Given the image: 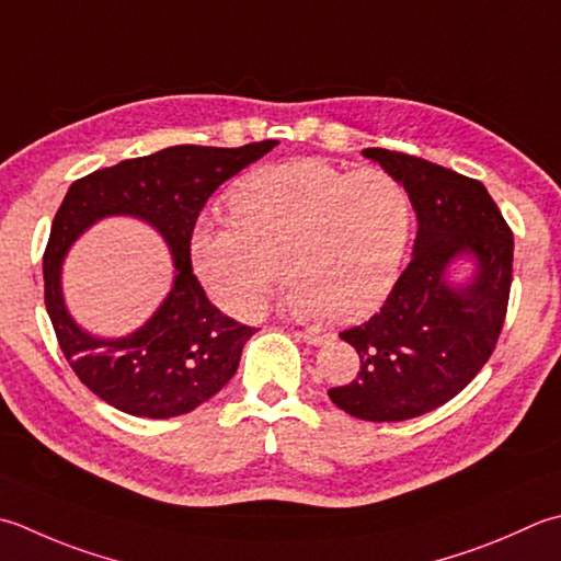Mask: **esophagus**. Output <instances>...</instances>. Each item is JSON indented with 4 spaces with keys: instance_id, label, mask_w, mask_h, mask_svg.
Returning a JSON list of instances; mask_svg holds the SVG:
<instances>
[{
    "instance_id": "obj_1",
    "label": "esophagus",
    "mask_w": 561,
    "mask_h": 561,
    "mask_svg": "<svg viewBox=\"0 0 561 561\" xmlns=\"http://www.w3.org/2000/svg\"><path fill=\"white\" fill-rule=\"evenodd\" d=\"M299 335V340H304L306 345H325L328 340H331V335H325V333H311V331H301V333H296Z\"/></svg>"
}]
</instances>
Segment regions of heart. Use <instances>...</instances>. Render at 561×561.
<instances>
[{
  "instance_id": "heart-1",
  "label": "heart",
  "mask_w": 561,
  "mask_h": 561,
  "mask_svg": "<svg viewBox=\"0 0 561 561\" xmlns=\"http://www.w3.org/2000/svg\"><path fill=\"white\" fill-rule=\"evenodd\" d=\"M228 211V224L194 230L190 252L208 296L238 318L260 313L284 270L291 316L359 321L397 284L413 221L393 174L311 158L252 170Z\"/></svg>"
}]
</instances>
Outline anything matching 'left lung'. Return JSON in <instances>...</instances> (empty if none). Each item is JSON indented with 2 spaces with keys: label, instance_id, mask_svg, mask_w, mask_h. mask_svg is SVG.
<instances>
[{
  "label": "left lung",
  "instance_id": "obj_1",
  "mask_svg": "<svg viewBox=\"0 0 561 561\" xmlns=\"http://www.w3.org/2000/svg\"><path fill=\"white\" fill-rule=\"evenodd\" d=\"M362 156L405 186L419 233L381 311L340 333L357 350L359 371L328 397L355 419L397 423L455 399L489 362L506 321L513 233L481 182L383 148ZM457 259L472 267L453 283Z\"/></svg>",
  "mask_w": 561,
  "mask_h": 561
}]
</instances>
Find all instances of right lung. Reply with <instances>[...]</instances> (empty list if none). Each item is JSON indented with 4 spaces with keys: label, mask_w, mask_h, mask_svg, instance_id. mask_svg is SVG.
I'll return each instance as SVG.
<instances>
[{
    "label": "right lung",
    "mask_w": 561,
    "mask_h": 561,
    "mask_svg": "<svg viewBox=\"0 0 561 561\" xmlns=\"http://www.w3.org/2000/svg\"><path fill=\"white\" fill-rule=\"evenodd\" d=\"M277 146H172L124 160L72 182L53 218L43 282L46 309L65 359L87 389L138 419L194 411L236 375L243 345L255 333L206 299L192 272L196 218L218 186ZM108 215H134L156 227L171 248L173 289L134 334L99 339L76 325L61 296V260L87 227Z\"/></svg>",
    "instance_id": "add662e5"
}]
</instances>
